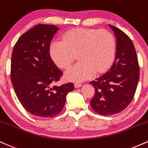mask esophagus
<instances>
[{
  "mask_svg": "<svg viewBox=\"0 0 148 148\" xmlns=\"http://www.w3.org/2000/svg\"><path fill=\"white\" fill-rule=\"evenodd\" d=\"M82 86V84H79V83H76V84H74V87H75L76 88H80Z\"/></svg>",
  "mask_w": 148,
  "mask_h": 148,
  "instance_id": "1",
  "label": "esophagus"
}]
</instances>
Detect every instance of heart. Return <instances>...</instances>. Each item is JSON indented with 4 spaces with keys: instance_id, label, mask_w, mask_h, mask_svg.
Returning a JSON list of instances; mask_svg holds the SVG:
<instances>
[{
    "instance_id": "heart-1",
    "label": "heart",
    "mask_w": 148,
    "mask_h": 148,
    "mask_svg": "<svg viewBox=\"0 0 148 148\" xmlns=\"http://www.w3.org/2000/svg\"><path fill=\"white\" fill-rule=\"evenodd\" d=\"M50 55L59 67L67 69L78 53L79 62L71 67L64 76L68 81L80 82L106 71L115 56L113 35L106 30L76 28L67 31L62 41L55 40L50 45Z\"/></svg>"
}]
</instances>
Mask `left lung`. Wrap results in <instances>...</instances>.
Masks as SVG:
<instances>
[{
    "label": "left lung",
    "instance_id": "8db88e82",
    "mask_svg": "<svg viewBox=\"0 0 148 148\" xmlns=\"http://www.w3.org/2000/svg\"><path fill=\"white\" fill-rule=\"evenodd\" d=\"M116 37L115 62L109 70L90 82L95 92L90 101L95 111L103 116L123 111L133 99L139 79V65L131 39L119 28L109 24Z\"/></svg>",
    "mask_w": 148,
    "mask_h": 148
}]
</instances>
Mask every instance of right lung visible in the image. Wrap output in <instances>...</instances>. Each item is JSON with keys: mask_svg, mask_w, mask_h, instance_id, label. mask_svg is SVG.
<instances>
[{"mask_svg": "<svg viewBox=\"0 0 148 148\" xmlns=\"http://www.w3.org/2000/svg\"><path fill=\"white\" fill-rule=\"evenodd\" d=\"M59 30L38 24L21 35L12 54L11 81L20 103L32 115L52 118L62 111L74 84L53 86L62 72L51 58L50 44Z\"/></svg>", "mask_w": 148, "mask_h": 148, "instance_id": "right-lung-1", "label": "right lung"}]
</instances>
